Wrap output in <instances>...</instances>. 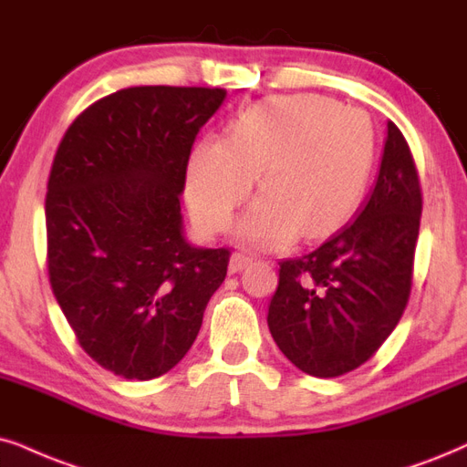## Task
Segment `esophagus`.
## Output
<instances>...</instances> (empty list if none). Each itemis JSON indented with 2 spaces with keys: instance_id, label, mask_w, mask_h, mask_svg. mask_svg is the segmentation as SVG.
<instances>
[{
  "instance_id": "esophagus-1",
  "label": "esophagus",
  "mask_w": 467,
  "mask_h": 467,
  "mask_svg": "<svg viewBox=\"0 0 467 467\" xmlns=\"http://www.w3.org/2000/svg\"><path fill=\"white\" fill-rule=\"evenodd\" d=\"M250 265H252V256H247V254H244V252H234L233 256H230L228 271L230 274H239V271L250 267Z\"/></svg>"
}]
</instances>
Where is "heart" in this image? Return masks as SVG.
Listing matches in <instances>:
<instances>
[{
    "instance_id": "b5f03b06",
    "label": "heart",
    "mask_w": 467,
    "mask_h": 467,
    "mask_svg": "<svg viewBox=\"0 0 467 467\" xmlns=\"http://www.w3.org/2000/svg\"><path fill=\"white\" fill-rule=\"evenodd\" d=\"M373 161V122L362 109L318 94L275 97L244 111L226 141H196L185 196L198 226L220 233L258 176L263 200L241 220L239 237L280 247L297 233L315 239L338 226L362 200Z\"/></svg>"
}]
</instances>
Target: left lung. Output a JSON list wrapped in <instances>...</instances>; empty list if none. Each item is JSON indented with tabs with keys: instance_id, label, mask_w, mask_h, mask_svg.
I'll return each instance as SVG.
<instances>
[{
	"instance_id": "8db88e82",
	"label": "left lung",
	"mask_w": 467,
	"mask_h": 467,
	"mask_svg": "<svg viewBox=\"0 0 467 467\" xmlns=\"http://www.w3.org/2000/svg\"><path fill=\"white\" fill-rule=\"evenodd\" d=\"M420 213L414 157L388 122L379 174L356 217L315 252L280 263L267 326L299 370L345 375L392 334L410 299Z\"/></svg>"
}]
</instances>
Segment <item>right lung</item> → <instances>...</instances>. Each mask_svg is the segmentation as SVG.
<instances>
[{"label": "right lung", "mask_w": 467, "mask_h": 467, "mask_svg": "<svg viewBox=\"0 0 467 467\" xmlns=\"http://www.w3.org/2000/svg\"><path fill=\"white\" fill-rule=\"evenodd\" d=\"M223 88L135 86L64 133L47 185L49 282L81 349L149 381L185 358L226 277V247L185 237L181 193L193 140Z\"/></svg>", "instance_id": "obj_1"}]
</instances>
